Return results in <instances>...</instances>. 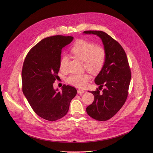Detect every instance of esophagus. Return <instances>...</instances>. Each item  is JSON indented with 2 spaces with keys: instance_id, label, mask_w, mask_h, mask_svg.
I'll return each mask as SVG.
<instances>
[{
  "instance_id": "1",
  "label": "esophagus",
  "mask_w": 153,
  "mask_h": 153,
  "mask_svg": "<svg viewBox=\"0 0 153 153\" xmlns=\"http://www.w3.org/2000/svg\"><path fill=\"white\" fill-rule=\"evenodd\" d=\"M77 91H78V93L79 94H83V93H84L85 92V91H84L83 89H78Z\"/></svg>"
}]
</instances>
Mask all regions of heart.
I'll return each mask as SVG.
<instances>
[{
    "label": "heart",
    "mask_w": 153,
    "mask_h": 153,
    "mask_svg": "<svg viewBox=\"0 0 153 153\" xmlns=\"http://www.w3.org/2000/svg\"><path fill=\"white\" fill-rule=\"evenodd\" d=\"M71 53L79 60L84 62L85 68L92 74L99 72L103 68L106 59V52L104 48L96 46L90 42L78 40L71 49ZM68 62V57L64 55L60 61V69L65 71ZM90 76L87 74L72 75L67 78V82L76 87L83 88L87 85Z\"/></svg>",
    "instance_id": "b5f03b06"
}]
</instances>
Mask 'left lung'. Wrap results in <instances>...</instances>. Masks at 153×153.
<instances>
[{
	"label": "left lung",
	"mask_w": 153,
	"mask_h": 153,
	"mask_svg": "<svg viewBox=\"0 0 153 153\" xmlns=\"http://www.w3.org/2000/svg\"><path fill=\"white\" fill-rule=\"evenodd\" d=\"M83 33L99 36L106 52L105 64L95 79L100 90L103 86L106 88L101 93L98 88L95 91H89L94 95V100L87 107V112L96 120L107 121L117 113L127 100L131 70L124 49L107 33L100 30H87Z\"/></svg>",
	"instance_id": "obj_1"
}]
</instances>
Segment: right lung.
Masks as SVG:
<instances>
[{"label":"right lung","instance_id":"right-lung-1","mask_svg":"<svg viewBox=\"0 0 153 153\" xmlns=\"http://www.w3.org/2000/svg\"><path fill=\"white\" fill-rule=\"evenodd\" d=\"M73 39L62 35L46 38L29 51L23 62V93L34 112L48 121L64 117L77 93L69 85H64L61 92L53 86L60 68L62 49Z\"/></svg>","mask_w":153,"mask_h":153}]
</instances>
